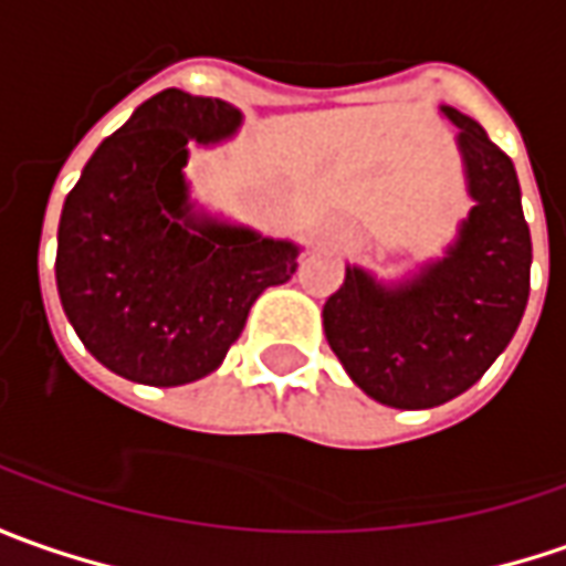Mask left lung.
Here are the masks:
<instances>
[{"label":"left lung","mask_w":566,"mask_h":566,"mask_svg":"<svg viewBox=\"0 0 566 566\" xmlns=\"http://www.w3.org/2000/svg\"><path fill=\"white\" fill-rule=\"evenodd\" d=\"M460 127L458 147L473 197L458 241L413 279L376 282L347 265L322 306V328L347 376L369 398L426 410L476 385L511 344L530 301L533 241L507 153L479 122L441 106Z\"/></svg>","instance_id":"left-lung-1"}]
</instances>
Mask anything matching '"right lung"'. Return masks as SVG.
<instances>
[{
	"mask_svg": "<svg viewBox=\"0 0 566 566\" xmlns=\"http://www.w3.org/2000/svg\"><path fill=\"white\" fill-rule=\"evenodd\" d=\"M238 127L231 103L163 90L96 147L65 197L62 310L122 379L171 388L209 376L253 301L297 272V244L193 212L187 140L219 144Z\"/></svg>",
	"mask_w": 566,
	"mask_h": 566,
	"instance_id": "1",
	"label": "right lung"
}]
</instances>
